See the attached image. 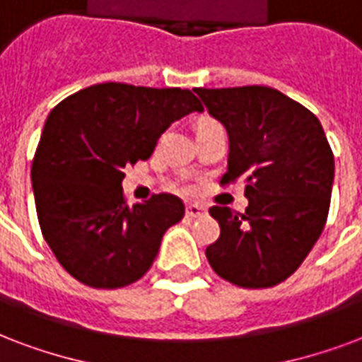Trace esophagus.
<instances>
[{"instance_id": "esophagus-1", "label": "esophagus", "mask_w": 362, "mask_h": 362, "mask_svg": "<svg viewBox=\"0 0 362 362\" xmlns=\"http://www.w3.org/2000/svg\"><path fill=\"white\" fill-rule=\"evenodd\" d=\"M187 216L192 217V219H197V217H206L208 216V210H206L204 206H198V204H189V206H187Z\"/></svg>"}]
</instances>
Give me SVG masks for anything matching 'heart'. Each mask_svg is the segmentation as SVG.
Listing matches in <instances>:
<instances>
[{"label": "heart", "instance_id": "b5f03b06", "mask_svg": "<svg viewBox=\"0 0 362 362\" xmlns=\"http://www.w3.org/2000/svg\"><path fill=\"white\" fill-rule=\"evenodd\" d=\"M202 124H210V119H206V122H202Z\"/></svg>", "mask_w": 362, "mask_h": 362}]
</instances>
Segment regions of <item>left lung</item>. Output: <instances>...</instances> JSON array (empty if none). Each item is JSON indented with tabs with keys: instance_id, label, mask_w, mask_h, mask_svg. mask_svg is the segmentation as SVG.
<instances>
[{
	"instance_id": "obj_1",
	"label": "left lung",
	"mask_w": 362,
	"mask_h": 362,
	"mask_svg": "<svg viewBox=\"0 0 362 362\" xmlns=\"http://www.w3.org/2000/svg\"><path fill=\"white\" fill-rule=\"evenodd\" d=\"M229 135L223 185L244 179L248 208L214 206L221 235L211 269L243 288H271L300 267L325 229L334 154L319 118L265 86L194 89Z\"/></svg>"
}]
</instances>
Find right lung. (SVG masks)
<instances>
[{"mask_svg":"<svg viewBox=\"0 0 362 362\" xmlns=\"http://www.w3.org/2000/svg\"><path fill=\"white\" fill-rule=\"evenodd\" d=\"M202 110L189 89L116 81L81 89L51 110L32 162V189L43 238L76 281L112 290L151 269L185 206L162 192L129 208L124 168L151 158L175 119Z\"/></svg>","mask_w":362,"mask_h":362,"instance_id":"1","label":"right lung"}]
</instances>
